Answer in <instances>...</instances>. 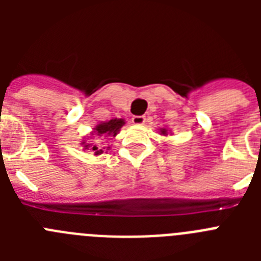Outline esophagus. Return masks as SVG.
I'll return each instance as SVG.
<instances>
[{
	"mask_svg": "<svg viewBox=\"0 0 261 261\" xmlns=\"http://www.w3.org/2000/svg\"><path fill=\"white\" fill-rule=\"evenodd\" d=\"M145 116H133L132 117V123L135 124V125H144L145 124Z\"/></svg>",
	"mask_w": 261,
	"mask_h": 261,
	"instance_id": "1",
	"label": "esophagus"
}]
</instances>
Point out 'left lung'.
<instances>
[{
    "instance_id": "obj_1",
    "label": "left lung",
    "mask_w": 261,
    "mask_h": 261,
    "mask_svg": "<svg viewBox=\"0 0 261 261\" xmlns=\"http://www.w3.org/2000/svg\"><path fill=\"white\" fill-rule=\"evenodd\" d=\"M159 133H161V135H163V136H167L170 132H168L166 128H161V129H159Z\"/></svg>"
}]
</instances>
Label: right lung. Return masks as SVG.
I'll list each match as a JSON object with an SVG mask.
<instances>
[{
    "mask_svg": "<svg viewBox=\"0 0 261 261\" xmlns=\"http://www.w3.org/2000/svg\"><path fill=\"white\" fill-rule=\"evenodd\" d=\"M124 124H125V120L124 119H111L108 120V121H102V123L96 124L95 128H93L91 137H93V136H99V137H112V136H114L115 137V136L120 132V129H121V126H123ZM82 145H84V149L93 150L94 153H95V155L102 154L103 149H105V147H103V149H99L96 145L90 144V142H87L86 140L82 141Z\"/></svg>",
    "mask_w": 261,
    "mask_h": 261,
    "instance_id": "1",
    "label": "right lung"
}]
</instances>
